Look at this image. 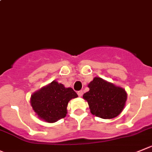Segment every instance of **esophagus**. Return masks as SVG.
<instances>
[{"instance_id":"esophagus-1","label":"esophagus","mask_w":152,"mask_h":152,"mask_svg":"<svg viewBox=\"0 0 152 152\" xmlns=\"http://www.w3.org/2000/svg\"><path fill=\"white\" fill-rule=\"evenodd\" d=\"M77 95H78L79 97H81L82 95H83V91L82 90H80L77 92Z\"/></svg>"}]
</instances>
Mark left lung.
Listing matches in <instances>:
<instances>
[{
    "mask_svg": "<svg viewBox=\"0 0 152 152\" xmlns=\"http://www.w3.org/2000/svg\"><path fill=\"white\" fill-rule=\"evenodd\" d=\"M89 90L83 94L92 114L102 118H113L124 109L127 93L124 89L101 77H95L88 85Z\"/></svg>",
    "mask_w": 152,
    "mask_h": 152,
    "instance_id": "8db88e82",
    "label": "left lung"
}]
</instances>
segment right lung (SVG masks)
Wrapping results in <instances>:
<instances>
[{
    "mask_svg": "<svg viewBox=\"0 0 152 152\" xmlns=\"http://www.w3.org/2000/svg\"><path fill=\"white\" fill-rule=\"evenodd\" d=\"M77 97V93L72 88H66L61 83L53 81L34 92L30 103L40 118L52 123L66 116L68 103Z\"/></svg>",
    "mask_w": 152,
    "mask_h": 152,
    "instance_id": "add662e5",
    "label": "right lung"
}]
</instances>
